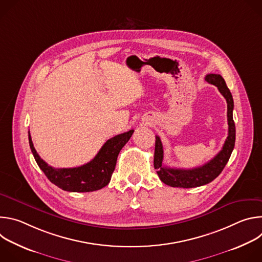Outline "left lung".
<instances>
[{
    "label": "left lung",
    "mask_w": 262,
    "mask_h": 262,
    "mask_svg": "<svg viewBox=\"0 0 262 262\" xmlns=\"http://www.w3.org/2000/svg\"><path fill=\"white\" fill-rule=\"evenodd\" d=\"M205 81L217 87L221 94L227 101V120H228V137L223 145L222 150L209 162L203 166L193 169H173L163 165L164 147L159 136H156V149L154 165L160 179L167 185L173 188L190 189L201 186L211 182L216 178L228 163L235 144V124L233 121V98L228 89L225 80L221 74L209 73L205 77Z\"/></svg>",
    "instance_id": "8db88e82"
}]
</instances>
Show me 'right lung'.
<instances>
[{"label":"right lung","mask_w":262,"mask_h":262,"mask_svg":"<svg viewBox=\"0 0 262 262\" xmlns=\"http://www.w3.org/2000/svg\"><path fill=\"white\" fill-rule=\"evenodd\" d=\"M134 129L107 140L95 158L76 168H54L48 165L35 150L29 132V143L34 159L46 176L55 185L67 192H93L107 185L113 174L118 155L128 142Z\"/></svg>","instance_id":"right-lung-1"}]
</instances>
